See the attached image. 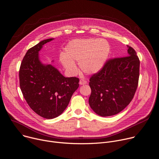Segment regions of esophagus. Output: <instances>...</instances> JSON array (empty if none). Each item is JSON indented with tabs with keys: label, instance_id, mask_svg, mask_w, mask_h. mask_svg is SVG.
<instances>
[{
	"label": "esophagus",
	"instance_id": "obj_1",
	"mask_svg": "<svg viewBox=\"0 0 159 159\" xmlns=\"http://www.w3.org/2000/svg\"><path fill=\"white\" fill-rule=\"evenodd\" d=\"M79 84L80 85H84V84H87V81H86L85 80H84V79H80V81H79Z\"/></svg>",
	"mask_w": 159,
	"mask_h": 159
}]
</instances>
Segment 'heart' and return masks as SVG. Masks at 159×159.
I'll return each mask as SVG.
<instances>
[{"mask_svg":"<svg viewBox=\"0 0 159 159\" xmlns=\"http://www.w3.org/2000/svg\"><path fill=\"white\" fill-rule=\"evenodd\" d=\"M108 52L109 46L103 40H74L66 47L65 55L61 56L60 61L70 73L78 70L74 61H76L84 73L93 74L103 66Z\"/></svg>","mask_w":159,"mask_h":159,"instance_id":"obj_1","label":"heart"}]
</instances>
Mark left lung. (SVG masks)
<instances>
[{"label": "left lung", "mask_w": 159, "mask_h": 159, "mask_svg": "<svg viewBox=\"0 0 159 159\" xmlns=\"http://www.w3.org/2000/svg\"><path fill=\"white\" fill-rule=\"evenodd\" d=\"M127 48L128 56L107 60L89 79V103L102 117L111 116L123 110L137 89L140 61L135 50L128 45Z\"/></svg>", "instance_id": "left-lung-1"}]
</instances>
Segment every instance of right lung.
I'll list each match as a JSON object with an SVG mask.
<instances>
[{"mask_svg":"<svg viewBox=\"0 0 159 159\" xmlns=\"http://www.w3.org/2000/svg\"><path fill=\"white\" fill-rule=\"evenodd\" d=\"M53 39L42 40L28 50L20 71V86L23 97L32 110L42 117H58L67 107L79 86L77 77H65L51 65H42L39 51Z\"/></svg>","mask_w":159,"mask_h":159,"instance_id":"1","label":"right lung"}]
</instances>
